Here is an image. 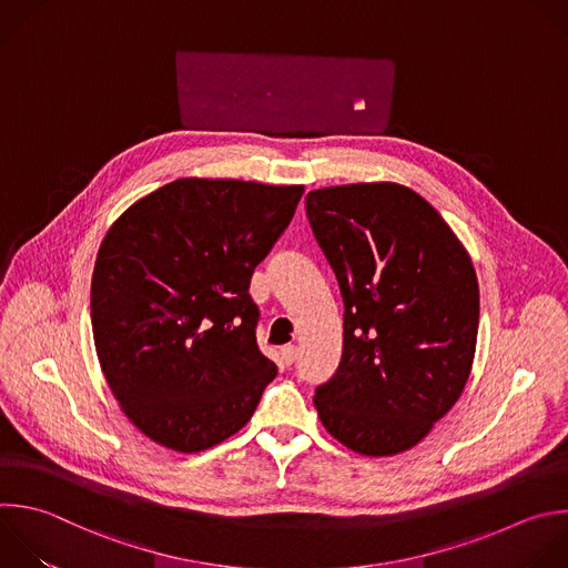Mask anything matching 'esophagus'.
<instances>
[{
    "label": "esophagus",
    "mask_w": 568,
    "mask_h": 568,
    "mask_svg": "<svg viewBox=\"0 0 568 568\" xmlns=\"http://www.w3.org/2000/svg\"><path fill=\"white\" fill-rule=\"evenodd\" d=\"M296 356H298V347H296V345H285V347H281V361H283L285 365H292V363L296 361Z\"/></svg>",
    "instance_id": "obj_1"
}]
</instances>
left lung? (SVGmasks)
I'll use <instances>...</instances> for the list:
<instances>
[{"label":"left lung","instance_id":"obj_1","mask_svg":"<svg viewBox=\"0 0 568 568\" xmlns=\"http://www.w3.org/2000/svg\"><path fill=\"white\" fill-rule=\"evenodd\" d=\"M305 207L345 305L338 369L314 395L318 419L358 455L410 450L457 404L473 369L470 254L399 182L321 186Z\"/></svg>","mask_w":568,"mask_h":568}]
</instances>
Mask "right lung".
Returning <instances> with one entry per match:
<instances>
[{"mask_svg": "<svg viewBox=\"0 0 568 568\" xmlns=\"http://www.w3.org/2000/svg\"><path fill=\"white\" fill-rule=\"evenodd\" d=\"M303 184L178 178L109 227L91 278L104 379L126 419L175 453H201L254 415L276 365L256 345V265Z\"/></svg>", "mask_w": 568, "mask_h": 568, "instance_id": "add662e5", "label": "right lung"}]
</instances>
